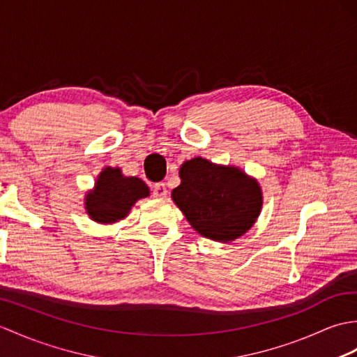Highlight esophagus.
<instances>
[{"instance_id":"1","label":"esophagus","mask_w":357,"mask_h":357,"mask_svg":"<svg viewBox=\"0 0 357 357\" xmlns=\"http://www.w3.org/2000/svg\"><path fill=\"white\" fill-rule=\"evenodd\" d=\"M153 196L158 199H164L167 196V187H165L164 182H158V184L153 185Z\"/></svg>"}]
</instances>
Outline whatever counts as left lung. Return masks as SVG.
Masks as SVG:
<instances>
[{
	"label": "left lung",
	"instance_id": "1",
	"mask_svg": "<svg viewBox=\"0 0 357 357\" xmlns=\"http://www.w3.org/2000/svg\"><path fill=\"white\" fill-rule=\"evenodd\" d=\"M181 184L172 201L197 234L228 243L242 237L259 219L263 192L259 181L236 165L196 156L179 169Z\"/></svg>",
	"mask_w": 357,
	"mask_h": 357
}]
</instances>
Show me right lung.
Returning <instances> with one entry per match:
<instances>
[{
    "label": "right lung",
    "instance_id": "obj_1",
    "mask_svg": "<svg viewBox=\"0 0 357 357\" xmlns=\"http://www.w3.org/2000/svg\"><path fill=\"white\" fill-rule=\"evenodd\" d=\"M151 196V188L137 176H124L120 167H105L94 188L85 195V211L91 220L111 225L128 218L139 199Z\"/></svg>",
    "mask_w": 357,
    "mask_h": 357
}]
</instances>
